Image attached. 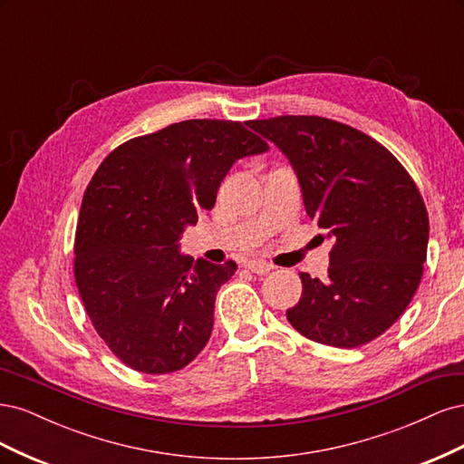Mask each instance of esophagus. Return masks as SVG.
Wrapping results in <instances>:
<instances>
[{"label": "esophagus", "instance_id": "esophagus-1", "mask_svg": "<svg viewBox=\"0 0 464 464\" xmlns=\"http://www.w3.org/2000/svg\"><path fill=\"white\" fill-rule=\"evenodd\" d=\"M246 266H247V269H249L251 273H256V275H266V273H269V271L273 269L271 263L261 261V259H251V261H247Z\"/></svg>", "mask_w": 464, "mask_h": 464}]
</instances>
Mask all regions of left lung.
Instances as JSON below:
<instances>
[{"instance_id":"8db88e82","label":"left lung","mask_w":464,"mask_h":464,"mask_svg":"<svg viewBox=\"0 0 464 464\" xmlns=\"http://www.w3.org/2000/svg\"><path fill=\"white\" fill-rule=\"evenodd\" d=\"M249 128L283 150L307 217L333 240L327 278L300 273L290 325L336 348L377 339L404 314L426 263L430 220L412 178L383 145L327 118L278 116Z\"/></svg>"}]
</instances>
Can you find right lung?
<instances>
[{"instance_id": "1", "label": "right lung", "mask_w": 464, "mask_h": 464, "mask_svg": "<svg viewBox=\"0 0 464 464\" xmlns=\"http://www.w3.org/2000/svg\"><path fill=\"white\" fill-rule=\"evenodd\" d=\"M251 121L188 120L111 150L82 195L75 283L96 333L143 373L186 368L205 348L236 263H193L186 227L210 210L237 159L269 150Z\"/></svg>"}]
</instances>
